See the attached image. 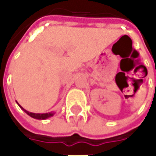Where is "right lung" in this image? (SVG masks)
I'll use <instances>...</instances> for the list:
<instances>
[{"label": "right lung", "mask_w": 156, "mask_h": 156, "mask_svg": "<svg viewBox=\"0 0 156 156\" xmlns=\"http://www.w3.org/2000/svg\"><path fill=\"white\" fill-rule=\"evenodd\" d=\"M17 105H19L18 103H17ZM19 106H20V108H22V110L25 112V113H27L29 116L34 118V119H48V118L49 117H51L52 115H54V113H52V112H51V113H46V114H35V113H31V112L27 111L26 109H24L21 105H19Z\"/></svg>", "instance_id": "right-lung-1"}]
</instances>
